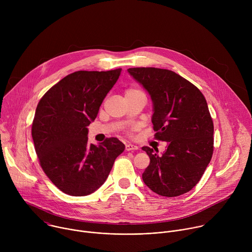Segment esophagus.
<instances>
[{"mask_svg": "<svg viewBox=\"0 0 252 252\" xmlns=\"http://www.w3.org/2000/svg\"><path fill=\"white\" fill-rule=\"evenodd\" d=\"M138 150V147L133 145V143H126V151H136Z\"/></svg>", "mask_w": 252, "mask_h": 252, "instance_id": "1", "label": "esophagus"}]
</instances>
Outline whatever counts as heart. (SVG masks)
<instances>
[{"instance_id":"1","label":"heart","mask_w":252,"mask_h":252,"mask_svg":"<svg viewBox=\"0 0 252 252\" xmlns=\"http://www.w3.org/2000/svg\"><path fill=\"white\" fill-rule=\"evenodd\" d=\"M128 91H132V90H128Z\"/></svg>"}]
</instances>
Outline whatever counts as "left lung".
Segmentation results:
<instances>
[{
    "label": "left lung",
    "mask_w": 252,
    "mask_h": 252,
    "mask_svg": "<svg viewBox=\"0 0 252 252\" xmlns=\"http://www.w3.org/2000/svg\"><path fill=\"white\" fill-rule=\"evenodd\" d=\"M127 71L151 95L155 135L167 142L161 156L141 148L151 159L142 181L159 195H182L197 185L212 157L213 123L207 102L194 85L172 70L131 67Z\"/></svg>",
    "instance_id": "1"
}]
</instances>
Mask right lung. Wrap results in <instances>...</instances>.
Segmentation results:
<instances>
[{
  "label": "right lung",
  "mask_w": 252,
  "mask_h": 252,
  "mask_svg": "<svg viewBox=\"0 0 252 252\" xmlns=\"http://www.w3.org/2000/svg\"><path fill=\"white\" fill-rule=\"evenodd\" d=\"M121 73L122 68L75 71L38 103L32 126L34 150L51 182L68 195L85 196L99 189L125 151L117 137L97 146L88 141V126Z\"/></svg>",
  "instance_id": "obj_1"
}]
</instances>
